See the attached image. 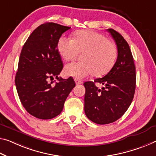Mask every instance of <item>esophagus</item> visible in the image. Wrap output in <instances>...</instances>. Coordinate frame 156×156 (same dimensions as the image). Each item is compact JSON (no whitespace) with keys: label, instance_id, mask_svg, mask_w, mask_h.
Here are the masks:
<instances>
[{"label":"esophagus","instance_id":"obj_1","mask_svg":"<svg viewBox=\"0 0 156 156\" xmlns=\"http://www.w3.org/2000/svg\"><path fill=\"white\" fill-rule=\"evenodd\" d=\"M75 82H76V85H80V84H82L83 82L80 80H78V79H75Z\"/></svg>","mask_w":156,"mask_h":156}]
</instances>
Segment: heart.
Listing matches in <instances>:
<instances>
[{
  "label": "heart",
  "instance_id": "obj_1",
  "mask_svg": "<svg viewBox=\"0 0 156 156\" xmlns=\"http://www.w3.org/2000/svg\"><path fill=\"white\" fill-rule=\"evenodd\" d=\"M73 39L62 37L58 43V50L65 60H73L79 53L82 62L69 63L65 66V75L83 79L94 73L102 76L109 72L115 63L117 49L106 37L91 30L76 32Z\"/></svg>",
  "mask_w": 156,
  "mask_h": 156
}]
</instances>
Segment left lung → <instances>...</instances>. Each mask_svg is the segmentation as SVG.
I'll return each mask as SVG.
<instances>
[{"label": "left lung", "instance_id": "8db88e82", "mask_svg": "<svg viewBox=\"0 0 156 156\" xmlns=\"http://www.w3.org/2000/svg\"><path fill=\"white\" fill-rule=\"evenodd\" d=\"M107 30L117 44V61L104 77L84 83L85 115L91 122L101 125L115 122L126 112L136 85L135 66L129 45L118 32L112 28ZM96 82L105 87L99 89Z\"/></svg>", "mask_w": 156, "mask_h": 156}]
</instances>
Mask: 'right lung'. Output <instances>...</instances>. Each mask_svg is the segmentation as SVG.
<instances>
[{
	"instance_id": "1",
	"label": "right lung",
	"mask_w": 156,
	"mask_h": 156,
	"mask_svg": "<svg viewBox=\"0 0 156 156\" xmlns=\"http://www.w3.org/2000/svg\"><path fill=\"white\" fill-rule=\"evenodd\" d=\"M71 27L45 23L31 33L22 48L15 85L19 99L27 112L36 118L50 119L60 115L73 79L58 77L63 63L58 50L60 37ZM54 77L58 82L53 84Z\"/></svg>"
}]
</instances>
